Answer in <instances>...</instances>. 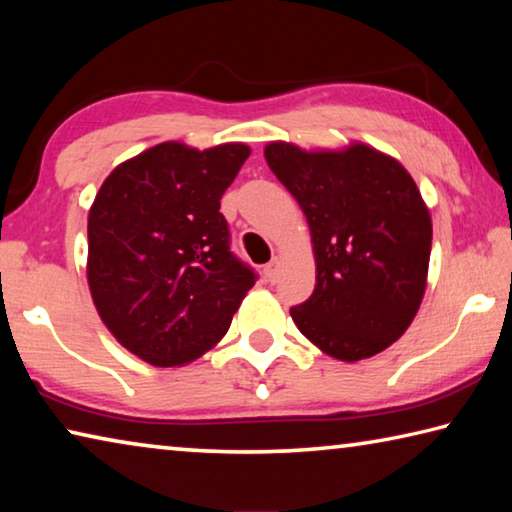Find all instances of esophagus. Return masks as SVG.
Masks as SVG:
<instances>
[{"instance_id":"esophagus-1","label":"esophagus","mask_w":512,"mask_h":512,"mask_svg":"<svg viewBox=\"0 0 512 512\" xmlns=\"http://www.w3.org/2000/svg\"><path fill=\"white\" fill-rule=\"evenodd\" d=\"M277 271H280V259L273 257L271 262L264 266V277H266L268 282H275L277 280Z\"/></svg>"}]
</instances>
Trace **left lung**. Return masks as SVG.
Masks as SVG:
<instances>
[{
  "mask_svg": "<svg viewBox=\"0 0 512 512\" xmlns=\"http://www.w3.org/2000/svg\"><path fill=\"white\" fill-rule=\"evenodd\" d=\"M268 167L307 216L316 257L311 298L293 323L329 357H375L400 339L427 289L431 216L400 162L368 144L302 151L271 142Z\"/></svg>",
  "mask_w": 512,
  "mask_h": 512,
  "instance_id": "obj_1",
  "label": "left lung"
}]
</instances>
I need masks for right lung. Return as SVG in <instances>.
I'll return each mask as SVG.
<instances>
[{
    "mask_svg": "<svg viewBox=\"0 0 512 512\" xmlns=\"http://www.w3.org/2000/svg\"><path fill=\"white\" fill-rule=\"evenodd\" d=\"M250 149L162 142L103 180L88 216V284L103 325L151 366L194 361L219 343L253 289L230 250L221 196Z\"/></svg>",
    "mask_w": 512,
    "mask_h": 512,
    "instance_id": "obj_1",
    "label": "right lung"
}]
</instances>
